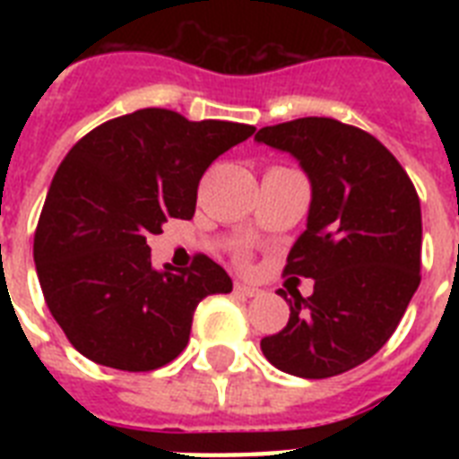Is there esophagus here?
<instances>
[{
	"mask_svg": "<svg viewBox=\"0 0 459 459\" xmlns=\"http://www.w3.org/2000/svg\"><path fill=\"white\" fill-rule=\"evenodd\" d=\"M238 295H243V298H257L262 290L257 286H252V283H245V281H236V286H233Z\"/></svg>",
	"mask_w": 459,
	"mask_h": 459,
	"instance_id": "34e87169",
	"label": "esophagus"
}]
</instances>
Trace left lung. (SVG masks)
Instances as JSON below:
<instances>
[{"instance_id": "left-lung-1", "label": "left lung", "mask_w": 459, "mask_h": 459, "mask_svg": "<svg viewBox=\"0 0 459 459\" xmlns=\"http://www.w3.org/2000/svg\"><path fill=\"white\" fill-rule=\"evenodd\" d=\"M255 140L298 159L312 186L286 273L314 279V293H281L290 319L262 352L293 377H335L384 348L420 288V197L374 135L335 118L266 126Z\"/></svg>"}]
</instances>
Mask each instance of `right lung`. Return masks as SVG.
Here are the masks:
<instances>
[{
    "instance_id": "obj_1",
    "label": "right lung",
    "mask_w": 459,
    "mask_h": 459,
    "mask_svg": "<svg viewBox=\"0 0 459 459\" xmlns=\"http://www.w3.org/2000/svg\"><path fill=\"white\" fill-rule=\"evenodd\" d=\"M255 133L230 121H187L138 109L97 126L54 173L35 230V269L49 312L81 355L152 371L183 352L207 295L230 293L223 266L197 255L157 272L147 236L193 219L202 173Z\"/></svg>"
}]
</instances>
